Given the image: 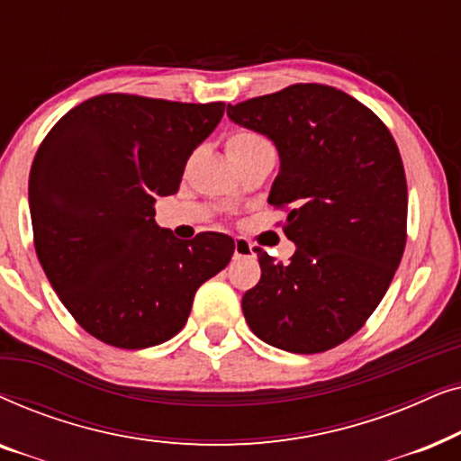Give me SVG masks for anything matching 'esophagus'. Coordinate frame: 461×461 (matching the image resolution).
I'll use <instances>...</instances> for the list:
<instances>
[{"label":"esophagus","mask_w":461,"mask_h":461,"mask_svg":"<svg viewBox=\"0 0 461 461\" xmlns=\"http://www.w3.org/2000/svg\"><path fill=\"white\" fill-rule=\"evenodd\" d=\"M254 256V248L243 239H237L235 241V260H241V258H251Z\"/></svg>","instance_id":"34e87169"}]
</instances>
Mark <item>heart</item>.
Masks as SVG:
<instances>
[{"label":"heart","instance_id":"b5f03b06","mask_svg":"<svg viewBox=\"0 0 461 461\" xmlns=\"http://www.w3.org/2000/svg\"><path fill=\"white\" fill-rule=\"evenodd\" d=\"M262 142H267V140L258 134H254V131H245V130L232 131V134L229 136V140H226V153L239 155V153H243V150L258 147V144H262Z\"/></svg>","mask_w":461,"mask_h":461}]
</instances>
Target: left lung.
I'll return each mask as SVG.
<instances>
[{
  "instance_id": "obj_1",
  "label": "left lung",
  "mask_w": 461,
  "mask_h": 461,
  "mask_svg": "<svg viewBox=\"0 0 461 461\" xmlns=\"http://www.w3.org/2000/svg\"><path fill=\"white\" fill-rule=\"evenodd\" d=\"M229 117L279 150L268 203L287 207L289 264L256 248L262 276L241 306L275 348L314 355L361 330L399 268L407 180L382 119L342 90L295 84L229 104Z\"/></svg>"
}]
</instances>
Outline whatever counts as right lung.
<instances>
[{"mask_svg":"<svg viewBox=\"0 0 461 461\" xmlns=\"http://www.w3.org/2000/svg\"><path fill=\"white\" fill-rule=\"evenodd\" d=\"M224 103L103 94L67 113L31 166L35 251L73 319L100 342L138 350L185 327L194 292L230 262L222 232L191 241L155 222Z\"/></svg>","mask_w":461,"mask_h":461,"instance_id":"1","label":"right lung"}]
</instances>
